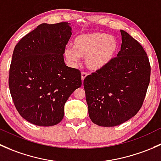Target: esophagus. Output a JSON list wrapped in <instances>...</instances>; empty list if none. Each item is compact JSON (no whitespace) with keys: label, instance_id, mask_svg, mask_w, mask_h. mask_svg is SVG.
<instances>
[{"label":"esophagus","instance_id":"1","mask_svg":"<svg viewBox=\"0 0 161 161\" xmlns=\"http://www.w3.org/2000/svg\"><path fill=\"white\" fill-rule=\"evenodd\" d=\"M87 73H84V72H83L82 74H81V80H82V82H83V81H84V79H85V77H87Z\"/></svg>","mask_w":161,"mask_h":161}]
</instances>
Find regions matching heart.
<instances>
[{
    "instance_id": "b5f03b06",
    "label": "heart",
    "mask_w": 161,
    "mask_h": 161,
    "mask_svg": "<svg viewBox=\"0 0 161 161\" xmlns=\"http://www.w3.org/2000/svg\"><path fill=\"white\" fill-rule=\"evenodd\" d=\"M119 48V41L115 36L94 31L76 36L73 47L67 46L64 54L73 64H77L80 57L85 58L87 68L97 72L107 67L115 59Z\"/></svg>"
}]
</instances>
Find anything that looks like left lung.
Wrapping results in <instances>:
<instances>
[{"instance_id": "obj_1", "label": "left lung", "mask_w": 161, "mask_h": 161, "mask_svg": "<svg viewBox=\"0 0 161 161\" xmlns=\"http://www.w3.org/2000/svg\"><path fill=\"white\" fill-rule=\"evenodd\" d=\"M117 57L84 80L91 120L100 126L119 125L136 115L150 83V65L142 46L121 30Z\"/></svg>"}]
</instances>
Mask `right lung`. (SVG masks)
Segmentation results:
<instances>
[{
  "label": "right lung",
  "mask_w": 161,
  "mask_h": 161,
  "mask_svg": "<svg viewBox=\"0 0 161 161\" xmlns=\"http://www.w3.org/2000/svg\"><path fill=\"white\" fill-rule=\"evenodd\" d=\"M70 24L38 25L15 46L9 71L10 92L21 116L39 126L62 121L64 105L81 86V74L64 63Z\"/></svg>",
  "instance_id": "add662e5"
}]
</instances>
